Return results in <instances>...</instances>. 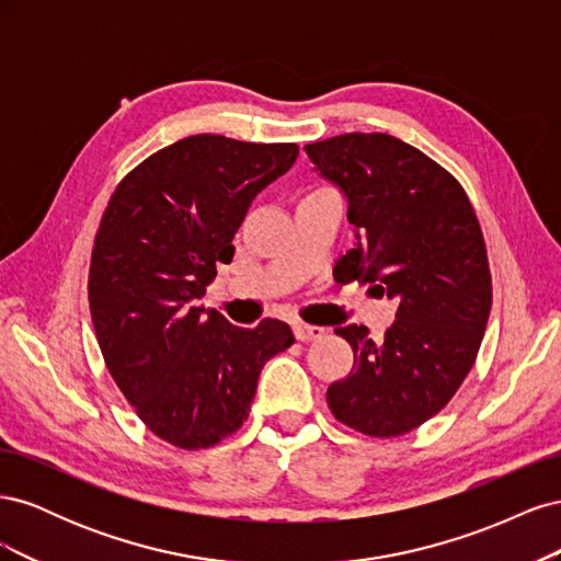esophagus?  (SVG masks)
<instances>
[{
  "instance_id": "obj_1",
  "label": "esophagus",
  "mask_w": 561,
  "mask_h": 561,
  "mask_svg": "<svg viewBox=\"0 0 561 561\" xmlns=\"http://www.w3.org/2000/svg\"><path fill=\"white\" fill-rule=\"evenodd\" d=\"M325 328L320 325H307V322H297L295 325V336L299 339V342H313V339H320L325 336Z\"/></svg>"
}]
</instances>
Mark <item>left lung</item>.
I'll list each match as a JSON object with an SVG mask.
<instances>
[{
  "instance_id": "1",
  "label": "left lung",
  "mask_w": 561,
  "mask_h": 561,
  "mask_svg": "<svg viewBox=\"0 0 561 561\" xmlns=\"http://www.w3.org/2000/svg\"><path fill=\"white\" fill-rule=\"evenodd\" d=\"M304 151L348 203L355 245L339 276L398 299L381 342L365 325L334 330L355 363L328 388V404L358 433H410L443 410L478 358L491 311L478 215L443 165L393 135L346 133Z\"/></svg>"
}]
</instances>
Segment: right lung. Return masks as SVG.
Wrapping results in <instances>:
<instances>
[{"mask_svg": "<svg viewBox=\"0 0 561 561\" xmlns=\"http://www.w3.org/2000/svg\"><path fill=\"white\" fill-rule=\"evenodd\" d=\"M295 142L190 135L118 182L95 233L89 304L110 375L145 426L206 449L248 419L266 360L295 344L287 322L236 328L196 307L264 186L290 171Z\"/></svg>", "mask_w": 561, "mask_h": 561, "instance_id": "add662e5", "label": "right lung"}]
</instances>
